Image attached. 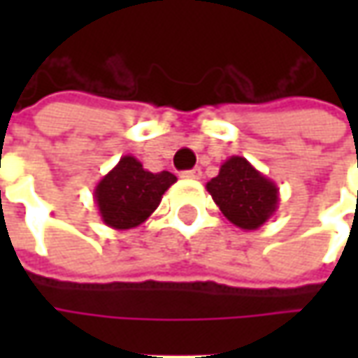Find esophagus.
<instances>
[{
  "label": "esophagus",
  "instance_id": "obj_1",
  "mask_svg": "<svg viewBox=\"0 0 358 358\" xmlns=\"http://www.w3.org/2000/svg\"><path fill=\"white\" fill-rule=\"evenodd\" d=\"M181 177H183V179H201V169L199 167H195V169L183 171L181 173Z\"/></svg>",
  "mask_w": 358,
  "mask_h": 358
}]
</instances>
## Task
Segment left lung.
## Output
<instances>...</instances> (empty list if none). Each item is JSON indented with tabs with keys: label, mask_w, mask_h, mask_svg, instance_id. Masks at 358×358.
<instances>
[{
	"label": "left lung",
	"mask_w": 358,
	"mask_h": 358,
	"mask_svg": "<svg viewBox=\"0 0 358 358\" xmlns=\"http://www.w3.org/2000/svg\"><path fill=\"white\" fill-rule=\"evenodd\" d=\"M207 191L235 227L255 231L263 227L279 207V187L257 171L245 157H229Z\"/></svg>",
	"instance_id": "left-lung-1"
}]
</instances>
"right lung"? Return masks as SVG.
I'll use <instances>...</instances> for the list:
<instances>
[{
    "instance_id": "add662e5",
    "label": "right lung",
    "mask_w": 358,
    "mask_h": 358,
    "mask_svg": "<svg viewBox=\"0 0 358 358\" xmlns=\"http://www.w3.org/2000/svg\"><path fill=\"white\" fill-rule=\"evenodd\" d=\"M177 181L169 171L151 173L141 161L123 155L93 191V199L107 227L127 231L149 219L163 199V193Z\"/></svg>"
}]
</instances>
